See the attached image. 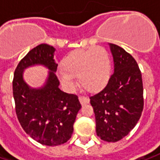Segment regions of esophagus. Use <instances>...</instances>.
<instances>
[{
	"label": "esophagus",
	"mask_w": 160,
	"mask_h": 160,
	"mask_svg": "<svg viewBox=\"0 0 160 160\" xmlns=\"http://www.w3.org/2000/svg\"><path fill=\"white\" fill-rule=\"evenodd\" d=\"M79 99H80V104H81L82 106H84V105H87L88 103L89 102L88 98H86V97H83V96H80V97H79Z\"/></svg>",
	"instance_id": "esophagus-1"
}]
</instances>
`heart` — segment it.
Masks as SVG:
<instances>
[{
  "label": "heart",
  "mask_w": 160,
  "mask_h": 160,
  "mask_svg": "<svg viewBox=\"0 0 160 160\" xmlns=\"http://www.w3.org/2000/svg\"><path fill=\"white\" fill-rule=\"evenodd\" d=\"M58 77L67 86H72L73 78H78L81 87L96 92L106 86L111 74V60L103 47L74 50L62 60Z\"/></svg>",
  "instance_id": "obj_1"
}]
</instances>
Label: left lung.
<instances>
[{
	"label": "left lung",
	"instance_id": "1",
	"mask_svg": "<svg viewBox=\"0 0 160 160\" xmlns=\"http://www.w3.org/2000/svg\"><path fill=\"white\" fill-rule=\"evenodd\" d=\"M114 73L100 92L90 97L96 132L101 140L115 142L134 128L143 110L142 72L135 59L124 49L109 44Z\"/></svg>",
	"mask_w": 160,
	"mask_h": 160
}]
</instances>
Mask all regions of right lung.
I'll return each mask as SVG.
<instances>
[{"mask_svg":"<svg viewBox=\"0 0 160 160\" xmlns=\"http://www.w3.org/2000/svg\"><path fill=\"white\" fill-rule=\"evenodd\" d=\"M54 51L46 44L33 48L18 62L12 81L18 120L32 139L46 146H57L70 140L76 115L81 108L78 96L65 93L58 87ZM37 64L44 65L50 72L43 87L32 89L24 82L23 72Z\"/></svg>","mask_w":160,"mask_h":160,"instance_id":"right-lung-1","label":"right lung"}]
</instances>
